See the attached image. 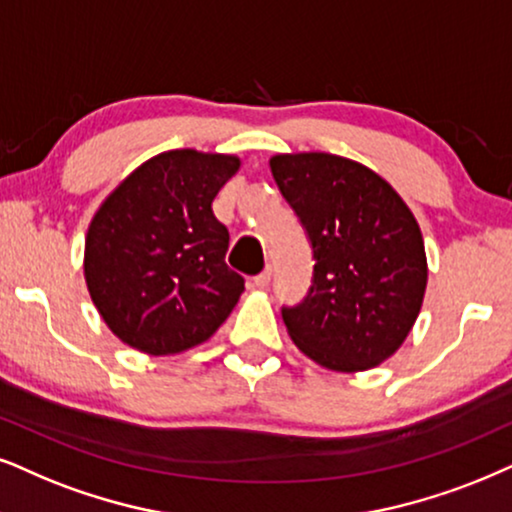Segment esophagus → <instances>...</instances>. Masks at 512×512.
<instances>
[{
	"instance_id": "esophagus-1",
	"label": "esophagus",
	"mask_w": 512,
	"mask_h": 512,
	"mask_svg": "<svg viewBox=\"0 0 512 512\" xmlns=\"http://www.w3.org/2000/svg\"><path fill=\"white\" fill-rule=\"evenodd\" d=\"M269 281H271V269L267 267V269L262 271V274H257L255 278H252V286L260 288V290H264V288L269 286Z\"/></svg>"
}]
</instances>
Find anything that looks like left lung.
Wrapping results in <instances>:
<instances>
[{
    "mask_svg": "<svg viewBox=\"0 0 512 512\" xmlns=\"http://www.w3.org/2000/svg\"><path fill=\"white\" fill-rule=\"evenodd\" d=\"M269 167L316 260L304 302L283 307L290 340L328 371L380 366L404 345L428 288L416 217L380 174L357 160L278 153Z\"/></svg>",
    "mask_w": 512,
    "mask_h": 512,
    "instance_id": "8db88e82",
    "label": "left lung"
}]
</instances>
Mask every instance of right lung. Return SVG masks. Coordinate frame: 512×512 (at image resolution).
I'll return each instance as SVG.
<instances>
[{"instance_id": "right-lung-1", "label": "right lung", "mask_w": 512, "mask_h": 512, "mask_svg": "<svg viewBox=\"0 0 512 512\" xmlns=\"http://www.w3.org/2000/svg\"><path fill=\"white\" fill-rule=\"evenodd\" d=\"M238 155L177 148L148 158L108 193L84 238V281L125 345L170 357L217 333L243 293L226 267L229 231L212 200Z\"/></svg>"}]
</instances>
